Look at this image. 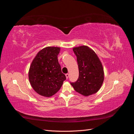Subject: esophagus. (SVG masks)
<instances>
[{
	"label": "esophagus",
	"instance_id": "34e87169",
	"mask_svg": "<svg viewBox=\"0 0 134 134\" xmlns=\"http://www.w3.org/2000/svg\"><path fill=\"white\" fill-rule=\"evenodd\" d=\"M69 74H68V73H67V74H65V76H66V79H68V78H69Z\"/></svg>",
	"mask_w": 134,
	"mask_h": 134
}]
</instances>
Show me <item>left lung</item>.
I'll return each instance as SVG.
<instances>
[{"instance_id":"left-lung-1","label":"left lung","mask_w":134,"mask_h":134,"mask_svg":"<svg viewBox=\"0 0 134 134\" xmlns=\"http://www.w3.org/2000/svg\"><path fill=\"white\" fill-rule=\"evenodd\" d=\"M79 68V78L70 82L75 91L88 96L98 92L104 80L102 64L96 52L87 46L73 48Z\"/></svg>"}]
</instances>
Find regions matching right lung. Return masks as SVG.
Listing matches in <instances>:
<instances>
[{"instance_id": "add662e5", "label": "right lung", "mask_w": 134, "mask_h": 134, "mask_svg": "<svg viewBox=\"0 0 134 134\" xmlns=\"http://www.w3.org/2000/svg\"><path fill=\"white\" fill-rule=\"evenodd\" d=\"M58 47H46L40 51L32 61L28 72L32 87L40 95L49 97L57 93L66 76L62 71L58 55Z\"/></svg>"}]
</instances>
